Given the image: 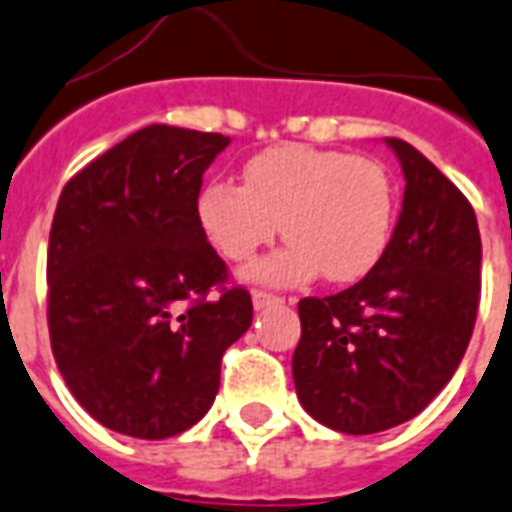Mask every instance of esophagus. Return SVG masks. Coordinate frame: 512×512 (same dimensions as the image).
<instances>
[{
  "instance_id": "obj_1",
  "label": "esophagus",
  "mask_w": 512,
  "mask_h": 512,
  "mask_svg": "<svg viewBox=\"0 0 512 512\" xmlns=\"http://www.w3.org/2000/svg\"><path fill=\"white\" fill-rule=\"evenodd\" d=\"M253 307L256 310H267V307H275V304H283V299L280 296H272V293L267 291H253Z\"/></svg>"
}]
</instances>
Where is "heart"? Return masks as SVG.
Returning a JSON list of instances; mask_svg holds the SVG:
<instances>
[{
    "label": "heart",
    "instance_id": "b5f03b06",
    "mask_svg": "<svg viewBox=\"0 0 512 512\" xmlns=\"http://www.w3.org/2000/svg\"><path fill=\"white\" fill-rule=\"evenodd\" d=\"M245 186L211 181L197 194V224L224 259L243 264L280 232L283 251L251 269L253 280L358 283L382 261L395 227V184L382 162L336 149L280 144L243 165Z\"/></svg>",
    "mask_w": 512,
    "mask_h": 512
}]
</instances>
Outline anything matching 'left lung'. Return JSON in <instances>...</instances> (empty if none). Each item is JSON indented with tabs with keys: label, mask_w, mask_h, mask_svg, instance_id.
<instances>
[{
	"label": "left lung",
	"mask_w": 512,
	"mask_h": 512,
	"mask_svg": "<svg viewBox=\"0 0 512 512\" xmlns=\"http://www.w3.org/2000/svg\"><path fill=\"white\" fill-rule=\"evenodd\" d=\"M406 189L382 261L326 299H301L293 384L336 433L371 435L414 419L449 384L481 299V235L465 194L400 138H384Z\"/></svg>",
	"instance_id": "obj_1"
}]
</instances>
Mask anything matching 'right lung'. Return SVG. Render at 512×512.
<instances>
[{"instance_id": "obj_1", "label": "right lung", "mask_w": 512, "mask_h": 512, "mask_svg": "<svg viewBox=\"0 0 512 512\" xmlns=\"http://www.w3.org/2000/svg\"><path fill=\"white\" fill-rule=\"evenodd\" d=\"M221 133L149 125L63 186L47 248V326L79 406L114 433L162 441L216 400L221 355L251 328L197 224Z\"/></svg>"}]
</instances>
